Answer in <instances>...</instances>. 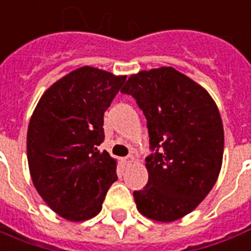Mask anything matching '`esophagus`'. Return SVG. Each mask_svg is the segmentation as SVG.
Masks as SVG:
<instances>
[{
  "label": "esophagus",
  "mask_w": 251,
  "mask_h": 251,
  "mask_svg": "<svg viewBox=\"0 0 251 251\" xmlns=\"http://www.w3.org/2000/svg\"><path fill=\"white\" fill-rule=\"evenodd\" d=\"M135 162V157L133 155H128V157L124 158V163L126 164H132Z\"/></svg>",
  "instance_id": "obj_1"
}]
</instances>
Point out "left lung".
<instances>
[{
  "label": "left lung",
  "instance_id": "1",
  "mask_svg": "<svg viewBox=\"0 0 251 251\" xmlns=\"http://www.w3.org/2000/svg\"><path fill=\"white\" fill-rule=\"evenodd\" d=\"M122 93L131 94L145 114L155 150L146 158L148 184L133 192L137 210L162 223L181 219L219 176L224 129L218 106L205 88L174 67L131 75Z\"/></svg>",
  "mask_w": 251,
  "mask_h": 251
}]
</instances>
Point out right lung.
<instances>
[{
    "label": "right lung",
    "mask_w": 251,
    "mask_h": 251,
    "mask_svg": "<svg viewBox=\"0 0 251 251\" xmlns=\"http://www.w3.org/2000/svg\"><path fill=\"white\" fill-rule=\"evenodd\" d=\"M127 76L84 66L44 92L27 132V159L37 193L54 212L83 222L101 211L116 160L100 151L103 114Z\"/></svg>",
    "instance_id": "add662e5"
}]
</instances>
